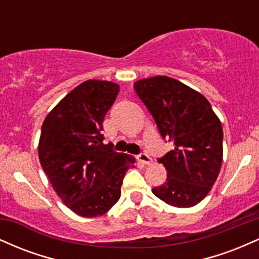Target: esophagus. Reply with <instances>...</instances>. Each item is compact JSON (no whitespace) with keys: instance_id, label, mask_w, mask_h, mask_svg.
I'll list each match as a JSON object with an SVG mask.
<instances>
[{"instance_id":"esophagus-1","label":"esophagus","mask_w":259,"mask_h":259,"mask_svg":"<svg viewBox=\"0 0 259 259\" xmlns=\"http://www.w3.org/2000/svg\"><path fill=\"white\" fill-rule=\"evenodd\" d=\"M138 158H139V162L142 163V164H150V163L152 162V158H151V157L148 156V154H147L146 152L140 153Z\"/></svg>"}]
</instances>
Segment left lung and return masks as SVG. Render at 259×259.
Here are the masks:
<instances>
[{"mask_svg": "<svg viewBox=\"0 0 259 259\" xmlns=\"http://www.w3.org/2000/svg\"><path fill=\"white\" fill-rule=\"evenodd\" d=\"M134 88L162 138L174 144L173 150L158 158L167 169V179L153 187V195L173 207L196 206L210 191L221 170V120L206 97L173 78L142 79Z\"/></svg>", "mask_w": 259, "mask_h": 259, "instance_id": "left-lung-1", "label": "left lung"}]
</instances>
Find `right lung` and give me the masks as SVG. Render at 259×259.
<instances>
[{
	"instance_id": "obj_1",
	"label": "right lung",
	"mask_w": 259,
	"mask_h": 259,
	"mask_svg": "<svg viewBox=\"0 0 259 259\" xmlns=\"http://www.w3.org/2000/svg\"><path fill=\"white\" fill-rule=\"evenodd\" d=\"M119 86L88 80L76 86L45 119L38 142L41 167L61 200L76 214H105L136 159L103 144V120Z\"/></svg>"
}]
</instances>
